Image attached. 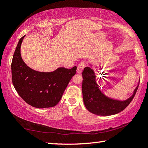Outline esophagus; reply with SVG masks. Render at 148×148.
Returning a JSON list of instances; mask_svg holds the SVG:
<instances>
[{
	"mask_svg": "<svg viewBox=\"0 0 148 148\" xmlns=\"http://www.w3.org/2000/svg\"><path fill=\"white\" fill-rule=\"evenodd\" d=\"M85 66H86V62H81L80 64H79L77 68V72L78 73H81L82 72V71L84 70Z\"/></svg>",
	"mask_w": 148,
	"mask_h": 148,
	"instance_id": "obj_1",
	"label": "esophagus"
}]
</instances>
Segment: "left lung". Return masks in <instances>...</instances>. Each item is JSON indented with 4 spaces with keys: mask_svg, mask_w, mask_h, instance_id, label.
I'll list each match as a JSON object with an SVG mask.
<instances>
[{
    "mask_svg": "<svg viewBox=\"0 0 148 148\" xmlns=\"http://www.w3.org/2000/svg\"><path fill=\"white\" fill-rule=\"evenodd\" d=\"M82 76V94L85 106L90 112L99 116H109L123 111L132 101L139 86L138 85L132 96L127 100H115L102 92L96 82V74L92 68L89 66L85 68Z\"/></svg>",
    "mask_w": 148,
    "mask_h": 148,
    "instance_id": "left-lung-1",
    "label": "left lung"
}]
</instances>
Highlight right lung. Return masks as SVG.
I'll return each mask as SVG.
<instances>
[{"mask_svg": "<svg viewBox=\"0 0 148 148\" xmlns=\"http://www.w3.org/2000/svg\"><path fill=\"white\" fill-rule=\"evenodd\" d=\"M25 36L18 42L11 63L12 82L18 94L28 104L38 108H50L59 102L77 67H59L52 72H40L26 64L21 56Z\"/></svg>", "mask_w": 148, "mask_h": 148, "instance_id": "1", "label": "right lung"}]
</instances>
